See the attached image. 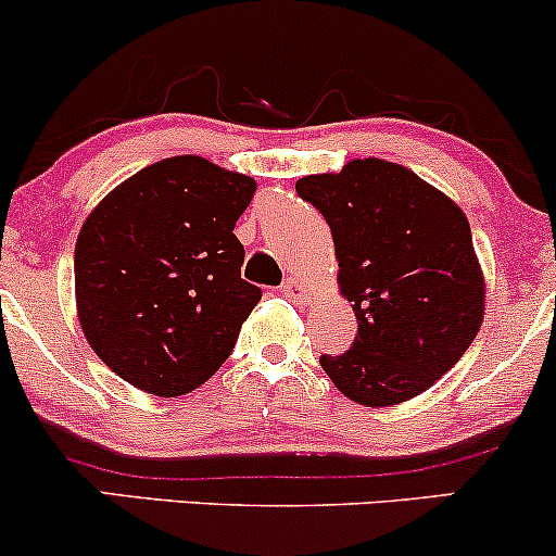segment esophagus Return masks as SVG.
Wrapping results in <instances>:
<instances>
[{
  "mask_svg": "<svg viewBox=\"0 0 556 556\" xmlns=\"http://www.w3.org/2000/svg\"><path fill=\"white\" fill-rule=\"evenodd\" d=\"M282 292H285L287 298L295 300V303H300V305L316 303V290H314V287H311L308 282H303V279H298V277L287 279V282L282 285Z\"/></svg>",
  "mask_w": 556,
  "mask_h": 556,
  "instance_id": "34e87169",
  "label": "esophagus"
}]
</instances>
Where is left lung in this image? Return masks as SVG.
Instances as JSON below:
<instances>
[{"label": "left lung", "instance_id": "obj_1", "mask_svg": "<svg viewBox=\"0 0 556 556\" xmlns=\"http://www.w3.org/2000/svg\"><path fill=\"white\" fill-rule=\"evenodd\" d=\"M295 190L327 219L340 295L358 318L353 348L321 355V368L358 405L418 397L463 358L486 311L468 216L416 172L374 156L300 177Z\"/></svg>", "mask_w": 556, "mask_h": 556}]
</instances>
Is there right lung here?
<instances>
[{
  "mask_svg": "<svg viewBox=\"0 0 556 556\" xmlns=\"http://www.w3.org/2000/svg\"><path fill=\"white\" fill-rule=\"evenodd\" d=\"M256 180L172 156L119 182L75 242V308L88 344L127 384L180 397L219 371L261 300L240 277L235 222Z\"/></svg>",
  "mask_w": 556,
  "mask_h": 556,
  "instance_id": "add662e5",
  "label": "right lung"
}]
</instances>
